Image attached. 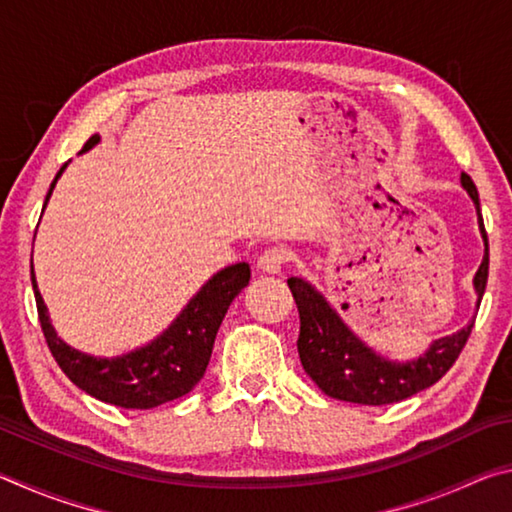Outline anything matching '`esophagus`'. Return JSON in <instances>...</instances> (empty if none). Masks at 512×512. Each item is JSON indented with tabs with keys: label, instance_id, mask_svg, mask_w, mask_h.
I'll return each mask as SVG.
<instances>
[{
	"label": "esophagus",
	"instance_id": "34e87169",
	"mask_svg": "<svg viewBox=\"0 0 512 512\" xmlns=\"http://www.w3.org/2000/svg\"><path fill=\"white\" fill-rule=\"evenodd\" d=\"M289 262V253L284 248H268L264 250L262 255H259L257 259V268L262 273H268V275H275L280 273L284 264Z\"/></svg>",
	"mask_w": 512,
	"mask_h": 512
}]
</instances>
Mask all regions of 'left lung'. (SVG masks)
I'll return each mask as SVG.
<instances>
[{
  "mask_svg": "<svg viewBox=\"0 0 512 512\" xmlns=\"http://www.w3.org/2000/svg\"><path fill=\"white\" fill-rule=\"evenodd\" d=\"M461 185L476 207V221H479V232L485 246L483 262L472 280L476 309H479L485 284H488V235L483 228L479 192H476L467 173H461ZM287 282L300 314L298 352L302 368L316 381L320 391L334 397V400L381 406L406 400V397L424 391L454 366L474 327L472 318L458 332L431 341L429 348L415 359H388L372 350L366 341H361L345 325L339 311L329 305L314 284L302 280V277H289Z\"/></svg>",
  "mask_w": 512,
  "mask_h": 512,
  "instance_id": "1",
  "label": "left lung"
}]
</instances>
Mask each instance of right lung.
<instances>
[{
    "label": "right lung",
    "mask_w": 512,
    "mask_h": 512,
    "mask_svg": "<svg viewBox=\"0 0 512 512\" xmlns=\"http://www.w3.org/2000/svg\"><path fill=\"white\" fill-rule=\"evenodd\" d=\"M99 142L101 137L92 135L81 153H88ZM67 164L69 162H65L56 173L42 212H45ZM248 282L250 266L246 262L225 266L189 298L183 311L153 341L142 345V348L119 354V357H94V354L67 345L56 334L45 300L40 296L31 257V284L33 293H36L40 325L60 370L81 391L106 404L121 406V409H155V406L178 400V397L192 391L203 379L207 363H210L216 332L223 323L225 311Z\"/></svg>",
    "instance_id": "add662e5"
}]
</instances>
